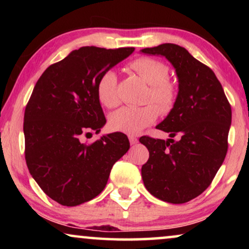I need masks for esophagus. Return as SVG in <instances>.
I'll list each match as a JSON object with an SVG mask.
<instances>
[{
  "label": "esophagus",
  "mask_w": 249,
  "mask_h": 249,
  "mask_svg": "<svg viewBox=\"0 0 249 249\" xmlns=\"http://www.w3.org/2000/svg\"><path fill=\"white\" fill-rule=\"evenodd\" d=\"M129 142H130L131 145H136L138 142V139L135 136H129Z\"/></svg>",
  "instance_id": "34e87169"
}]
</instances>
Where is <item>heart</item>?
Segmentation results:
<instances>
[{"instance_id":"obj_1","label":"heart","mask_w":249,"mask_h":249,"mask_svg":"<svg viewBox=\"0 0 249 249\" xmlns=\"http://www.w3.org/2000/svg\"><path fill=\"white\" fill-rule=\"evenodd\" d=\"M129 68L135 71L149 89L146 95L144 107H124L110 115L108 124L115 131L137 135L145 128L154 124L159 113H169L175 107L178 89L170 80L169 67L164 62L152 57H138L130 62ZM98 100L104 107L113 108L120 103L118 95V78L114 71L107 70L102 73L96 85Z\"/></svg>"}]
</instances>
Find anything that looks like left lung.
<instances>
[{"instance_id":"8db88e82","label":"left lung","mask_w":249,"mask_h":249,"mask_svg":"<svg viewBox=\"0 0 249 249\" xmlns=\"http://www.w3.org/2000/svg\"><path fill=\"white\" fill-rule=\"evenodd\" d=\"M142 52L165 56L179 81L175 107L156 127L169 132L171 138H139L149 152L148 161L142 166V181L163 202L187 203L211 185L224 161L231 124L230 103L212 69L185 47L165 43Z\"/></svg>"}]
</instances>
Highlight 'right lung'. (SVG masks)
<instances>
[{"label": "right lung", "mask_w": 249, "mask_h": 249, "mask_svg": "<svg viewBox=\"0 0 249 249\" xmlns=\"http://www.w3.org/2000/svg\"><path fill=\"white\" fill-rule=\"evenodd\" d=\"M134 51L80 47L51 64L34 87L23 118L26 163L43 192L61 205L77 206L100 195L112 166L130 147L122 132L91 144L81 138L107 122L96 94L102 73Z\"/></svg>", "instance_id": "right-lung-1"}]
</instances>
